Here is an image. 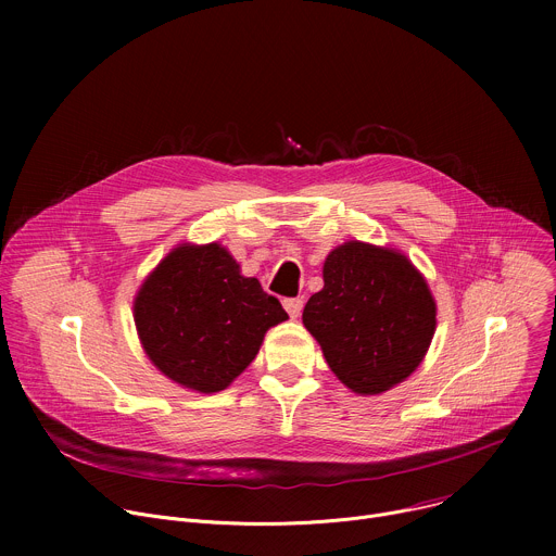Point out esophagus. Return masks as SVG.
<instances>
[{"label":"esophagus","instance_id":"obj_1","mask_svg":"<svg viewBox=\"0 0 556 556\" xmlns=\"http://www.w3.org/2000/svg\"><path fill=\"white\" fill-rule=\"evenodd\" d=\"M283 307H286V312L290 314V319H296V316H299L301 309H303V299H286V301H283Z\"/></svg>","mask_w":556,"mask_h":556}]
</instances>
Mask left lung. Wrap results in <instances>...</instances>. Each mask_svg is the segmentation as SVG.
<instances>
[{"instance_id": "left-lung-1", "label": "left lung", "mask_w": 556, "mask_h": 556, "mask_svg": "<svg viewBox=\"0 0 556 556\" xmlns=\"http://www.w3.org/2000/svg\"><path fill=\"white\" fill-rule=\"evenodd\" d=\"M435 314L431 288L405 253L350 240L326 257L324 288L305 303L303 326L348 389L378 395L425 361Z\"/></svg>"}]
</instances>
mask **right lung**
<instances>
[{"instance_id": "obj_1", "label": "right lung", "mask_w": 556, "mask_h": 556, "mask_svg": "<svg viewBox=\"0 0 556 556\" xmlns=\"http://www.w3.org/2000/svg\"><path fill=\"white\" fill-rule=\"evenodd\" d=\"M286 319L281 303L217 242L178 244L134 296L144 354L163 376L198 393L226 389Z\"/></svg>"}]
</instances>
